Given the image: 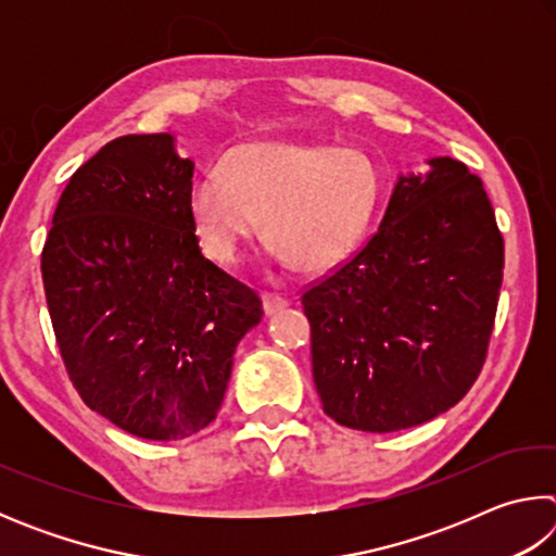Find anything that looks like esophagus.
<instances>
[{"label":"esophagus","mask_w":556,"mask_h":556,"mask_svg":"<svg viewBox=\"0 0 556 556\" xmlns=\"http://www.w3.org/2000/svg\"><path fill=\"white\" fill-rule=\"evenodd\" d=\"M262 306H265V314L271 316V314L281 312V308H287L289 301L277 296V294H265V296H262Z\"/></svg>","instance_id":"34e87169"}]
</instances>
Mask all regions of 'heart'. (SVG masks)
Returning a JSON list of instances; mask_svg holds the SVG:
<instances>
[{"label": "heart", "mask_w": 556, "mask_h": 556, "mask_svg": "<svg viewBox=\"0 0 556 556\" xmlns=\"http://www.w3.org/2000/svg\"><path fill=\"white\" fill-rule=\"evenodd\" d=\"M382 201V174L355 149L306 142H248L220 168L193 178L186 211L213 262L232 267L260 235L271 255L304 275H326L353 255Z\"/></svg>", "instance_id": "obj_1"}]
</instances>
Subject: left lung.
Instances as JSON below:
<instances>
[{"mask_svg":"<svg viewBox=\"0 0 556 556\" xmlns=\"http://www.w3.org/2000/svg\"><path fill=\"white\" fill-rule=\"evenodd\" d=\"M400 174L372 240L301 296L324 412L388 434L439 417L476 382L503 285L481 178L451 156Z\"/></svg>","mask_w":556,"mask_h":556,"instance_id":"left-lung-1","label":"left lung"}]
</instances>
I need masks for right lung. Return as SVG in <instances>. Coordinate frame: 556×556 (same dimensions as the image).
Masks as SVG:
<instances>
[{
    "label": "right lung",
    "instance_id": "right-lung-1",
    "mask_svg": "<svg viewBox=\"0 0 556 556\" xmlns=\"http://www.w3.org/2000/svg\"><path fill=\"white\" fill-rule=\"evenodd\" d=\"M193 162L176 137L112 139L71 176L43 244L51 324L92 412L149 441L208 427L255 291L203 257L186 211Z\"/></svg>",
    "mask_w": 556,
    "mask_h": 556
}]
</instances>
